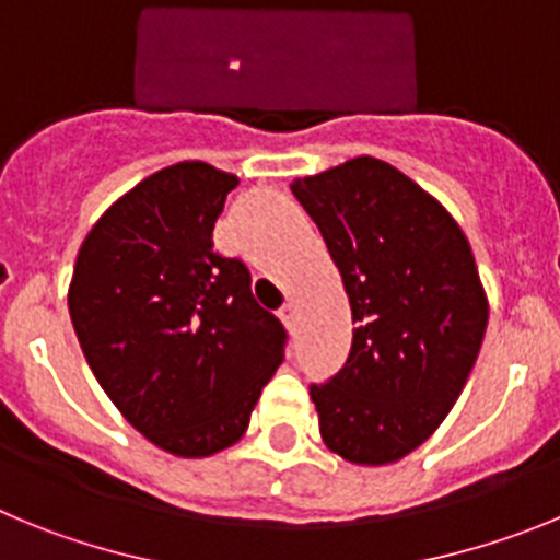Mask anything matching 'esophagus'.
<instances>
[{"mask_svg":"<svg viewBox=\"0 0 560 560\" xmlns=\"http://www.w3.org/2000/svg\"><path fill=\"white\" fill-rule=\"evenodd\" d=\"M295 317H299V306H295V301H287L284 310H281V320L287 326H295Z\"/></svg>","mask_w":560,"mask_h":560,"instance_id":"34e87169","label":"esophagus"}]
</instances>
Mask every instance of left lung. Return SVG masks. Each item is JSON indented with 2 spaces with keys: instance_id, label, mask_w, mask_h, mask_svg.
<instances>
[{
  "instance_id": "left-lung-1",
  "label": "left lung",
  "mask_w": 560,
  "mask_h": 560,
  "mask_svg": "<svg viewBox=\"0 0 560 560\" xmlns=\"http://www.w3.org/2000/svg\"><path fill=\"white\" fill-rule=\"evenodd\" d=\"M324 234L354 317L346 368L312 385L326 450L387 466L450 416L480 354L488 295L446 206L387 161L357 155L290 184Z\"/></svg>"
}]
</instances>
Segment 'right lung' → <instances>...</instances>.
<instances>
[{"label": "right lung", "mask_w": 560, "mask_h": 560, "mask_svg": "<svg viewBox=\"0 0 560 560\" xmlns=\"http://www.w3.org/2000/svg\"><path fill=\"white\" fill-rule=\"evenodd\" d=\"M240 178L206 161L148 175L85 234L69 315L85 362L125 421L175 457L234 446L284 360V326L261 310L211 229Z\"/></svg>", "instance_id": "1"}]
</instances>
